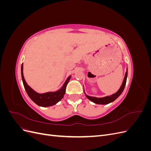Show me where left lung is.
I'll return each instance as SVG.
<instances>
[{
  "label": "left lung",
  "mask_w": 151,
  "mask_h": 151,
  "mask_svg": "<svg viewBox=\"0 0 151 151\" xmlns=\"http://www.w3.org/2000/svg\"><path fill=\"white\" fill-rule=\"evenodd\" d=\"M127 74H128V69H127V72L125 73V76L124 77V79H123L122 84L120 89H118L117 92L115 94H113L110 96H108L106 97H103V98H96V97H93V96H89L87 95L85 93L86 96L88 98L89 100H91V101H93V103L96 104H106L108 103H110L113 101H115V100L118 98L120 96V94L122 93L123 89L125 88V86L126 85V82H127Z\"/></svg>",
  "instance_id": "obj_1"
}]
</instances>
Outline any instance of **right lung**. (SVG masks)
<instances>
[{
    "instance_id": "1",
    "label": "right lung",
    "mask_w": 151,
    "mask_h": 151,
    "mask_svg": "<svg viewBox=\"0 0 151 151\" xmlns=\"http://www.w3.org/2000/svg\"><path fill=\"white\" fill-rule=\"evenodd\" d=\"M22 70H23V64H22L21 65V77L22 83H23L24 89L27 94H28L29 97L34 103L38 104V106L43 107L53 106V105L57 104L59 101H60L65 93L66 86L71 77L70 76L68 77L61 89L55 91V92H48L43 94H40L36 93L33 89L31 88L28 84L26 83L23 75V71Z\"/></svg>"
}]
</instances>
